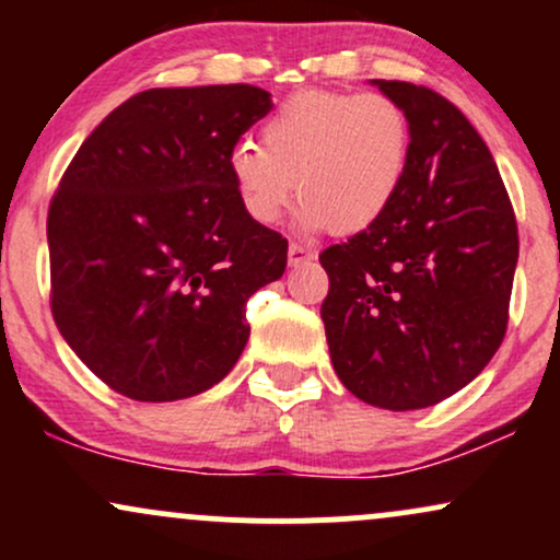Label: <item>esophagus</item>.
Instances as JSON below:
<instances>
[{
    "instance_id": "1",
    "label": "esophagus",
    "mask_w": 560,
    "mask_h": 560,
    "mask_svg": "<svg viewBox=\"0 0 560 560\" xmlns=\"http://www.w3.org/2000/svg\"><path fill=\"white\" fill-rule=\"evenodd\" d=\"M313 258H316V255H313V249L302 247V244H298V242L289 244V266H300V262H307Z\"/></svg>"
}]
</instances>
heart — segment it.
I'll list each match as a JSON object with an SVG mask.
<instances>
[{"label": "heart", "mask_w": 560, "mask_h": 560, "mask_svg": "<svg viewBox=\"0 0 560 560\" xmlns=\"http://www.w3.org/2000/svg\"><path fill=\"white\" fill-rule=\"evenodd\" d=\"M408 152V113L392 96L302 92L268 115L262 144L236 141L229 173L242 208L262 226L300 195L302 229L352 234L389 208Z\"/></svg>", "instance_id": "heart-1"}]
</instances>
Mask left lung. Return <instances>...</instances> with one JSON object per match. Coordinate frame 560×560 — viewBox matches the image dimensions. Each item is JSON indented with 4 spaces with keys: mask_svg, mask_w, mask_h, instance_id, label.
I'll list each match as a JSON object with an SVG mask.
<instances>
[{
    "mask_svg": "<svg viewBox=\"0 0 560 560\" xmlns=\"http://www.w3.org/2000/svg\"><path fill=\"white\" fill-rule=\"evenodd\" d=\"M374 83L408 113V165L389 208L320 253V318L334 371L358 400L416 410L464 389L498 352L518 229L466 115L427 86Z\"/></svg>",
    "mask_w": 560,
    "mask_h": 560,
    "instance_id": "1",
    "label": "left lung"
}]
</instances>
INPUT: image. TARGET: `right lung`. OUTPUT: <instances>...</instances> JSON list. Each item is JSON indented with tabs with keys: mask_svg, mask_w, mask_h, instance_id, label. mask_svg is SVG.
Instances as JSON below:
<instances>
[{
	"mask_svg": "<svg viewBox=\"0 0 560 560\" xmlns=\"http://www.w3.org/2000/svg\"><path fill=\"white\" fill-rule=\"evenodd\" d=\"M271 107L249 83L147 89L62 173L47 218L52 316L120 395L184 400L240 361L244 305L281 279L287 240L242 208L229 152Z\"/></svg>",
	"mask_w": 560,
	"mask_h": 560,
	"instance_id": "obj_1",
	"label": "right lung"
}]
</instances>
